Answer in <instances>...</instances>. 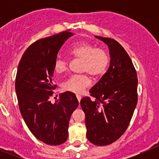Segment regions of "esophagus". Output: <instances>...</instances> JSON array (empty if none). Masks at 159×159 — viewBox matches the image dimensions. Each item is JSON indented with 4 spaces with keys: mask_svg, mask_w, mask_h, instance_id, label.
Instances as JSON below:
<instances>
[{
    "mask_svg": "<svg viewBox=\"0 0 159 159\" xmlns=\"http://www.w3.org/2000/svg\"><path fill=\"white\" fill-rule=\"evenodd\" d=\"M76 97H77V99H78V102H80V101H81V96L80 95V94H76Z\"/></svg>",
    "mask_w": 159,
    "mask_h": 159,
    "instance_id": "34e87169",
    "label": "esophagus"
}]
</instances>
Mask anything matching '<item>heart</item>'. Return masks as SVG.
<instances>
[{
    "instance_id": "heart-1",
    "label": "heart",
    "mask_w": 159,
    "mask_h": 159,
    "mask_svg": "<svg viewBox=\"0 0 159 159\" xmlns=\"http://www.w3.org/2000/svg\"><path fill=\"white\" fill-rule=\"evenodd\" d=\"M69 54L74 58L81 59L80 70L87 72L94 78H98L106 71L109 63L108 54L103 49L96 48L89 43H79L69 50ZM68 62L64 57H58L54 62V70L57 74L65 73L68 70ZM91 84L88 74L70 76L63 84V89L67 91L80 94Z\"/></svg>"
}]
</instances>
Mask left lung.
I'll list each match as a JSON object with an SVG mask.
<instances>
[{"label":"left lung","instance_id":"8db88e82","mask_svg":"<svg viewBox=\"0 0 159 159\" xmlns=\"http://www.w3.org/2000/svg\"><path fill=\"white\" fill-rule=\"evenodd\" d=\"M108 45L110 66L90 95L81 100L85 114L87 138L95 145H108L118 140L129 125L138 102V78L131 59L115 40L95 36Z\"/></svg>","mask_w":159,"mask_h":159}]
</instances>
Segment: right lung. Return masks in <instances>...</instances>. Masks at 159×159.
I'll list each match as a JSON object with an SVG mask.
<instances>
[{
  "label": "right lung",
  "instance_id": "right-lung-1",
  "mask_svg": "<svg viewBox=\"0 0 159 159\" xmlns=\"http://www.w3.org/2000/svg\"><path fill=\"white\" fill-rule=\"evenodd\" d=\"M73 34L68 30L39 39L24 53L17 68L15 90L19 109L32 134L44 143L58 145L68 136L72 112L78 106L74 93L66 91L51 103L57 87L52 82L54 62L65 41Z\"/></svg>",
  "mask_w": 159,
  "mask_h": 159
}]
</instances>
